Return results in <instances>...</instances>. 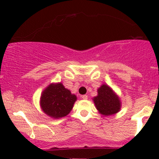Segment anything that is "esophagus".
Listing matches in <instances>:
<instances>
[{"label": "esophagus", "mask_w": 159, "mask_h": 159, "mask_svg": "<svg viewBox=\"0 0 159 159\" xmlns=\"http://www.w3.org/2000/svg\"><path fill=\"white\" fill-rule=\"evenodd\" d=\"M81 98L82 99H84V100L87 99V95H83V96H81Z\"/></svg>", "instance_id": "esophagus-1"}]
</instances>
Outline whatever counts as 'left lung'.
Masks as SVG:
<instances>
[{
    "label": "left lung",
    "instance_id": "obj_1",
    "mask_svg": "<svg viewBox=\"0 0 159 159\" xmlns=\"http://www.w3.org/2000/svg\"><path fill=\"white\" fill-rule=\"evenodd\" d=\"M93 102L99 113L105 116L117 113L121 106L117 96L105 84L98 89V96L94 97Z\"/></svg>",
    "mask_w": 159,
    "mask_h": 159
}]
</instances>
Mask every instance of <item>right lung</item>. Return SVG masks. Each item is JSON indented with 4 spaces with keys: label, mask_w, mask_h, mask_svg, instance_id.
Returning <instances> with one entry per match:
<instances>
[{
    "label": "right lung",
    "mask_w": 159,
    "mask_h": 159,
    "mask_svg": "<svg viewBox=\"0 0 159 159\" xmlns=\"http://www.w3.org/2000/svg\"><path fill=\"white\" fill-rule=\"evenodd\" d=\"M76 99L75 95L71 93L61 83H59L49 85L43 91L40 103L45 114L58 119L69 114Z\"/></svg>",
    "instance_id": "right-lung-1"
}]
</instances>
